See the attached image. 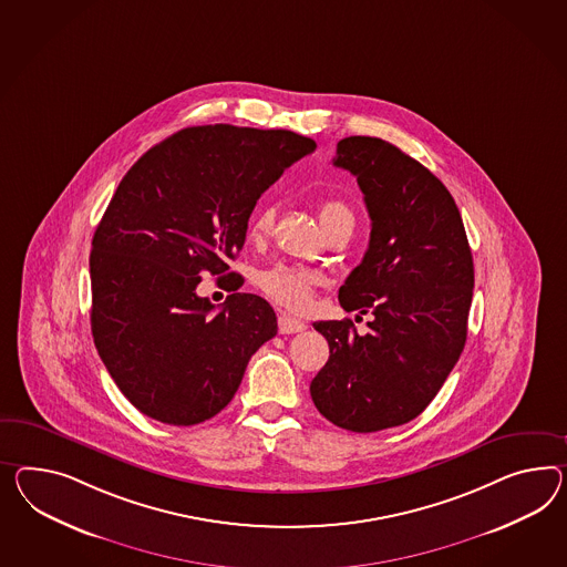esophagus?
I'll return each mask as SVG.
<instances>
[{
    "label": "esophagus",
    "mask_w": 567,
    "mask_h": 567,
    "mask_svg": "<svg viewBox=\"0 0 567 567\" xmlns=\"http://www.w3.org/2000/svg\"><path fill=\"white\" fill-rule=\"evenodd\" d=\"M277 329H279L281 334L302 333L306 324L302 320L293 319V317H288V315H279Z\"/></svg>",
    "instance_id": "esophagus-1"
}]
</instances>
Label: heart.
<instances>
[{"instance_id":"1","label":"heart","mask_w":567,"mask_h":567,"mask_svg":"<svg viewBox=\"0 0 567 567\" xmlns=\"http://www.w3.org/2000/svg\"><path fill=\"white\" fill-rule=\"evenodd\" d=\"M276 205H261L248 224V234L255 243H261L269 234L274 233L276 226ZM319 219L322 230H331L337 224H353V214L348 205L341 202H324L319 207ZM257 284L262 293L274 300L276 305L284 306L293 312H302L310 305L319 277L305 269L290 267V265H274L262 269L257 276Z\"/></svg>"}]
</instances>
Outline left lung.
Masks as SVG:
<instances>
[{
  "label": "left lung",
  "mask_w": 567,
  "mask_h": 567,
  "mask_svg": "<svg viewBox=\"0 0 567 567\" xmlns=\"http://www.w3.org/2000/svg\"><path fill=\"white\" fill-rule=\"evenodd\" d=\"M334 166L358 178L370 245L339 305L370 312V331L320 320L329 360L310 382L327 420L358 434L415 420L458 362L475 271L461 212L437 176L378 137L337 144Z\"/></svg>",
  "instance_id": "obj_1"
}]
</instances>
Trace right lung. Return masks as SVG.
<instances>
[{"instance_id": "1", "label": "right lung", "mask_w": 567, "mask_h": 567, "mask_svg": "<svg viewBox=\"0 0 567 567\" xmlns=\"http://www.w3.org/2000/svg\"><path fill=\"white\" fill-rule=\"evenodd\" d=\"M317 144L286 130L187 127L118 183L92 238V337L118 391L152 420L195 425L233 401L250 355L277 334L274 308L236 291L197 296L229 274L257 199Z\"/></svg>"}]
</instances>
